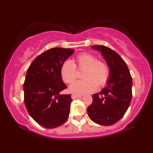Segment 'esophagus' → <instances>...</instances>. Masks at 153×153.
<instances>
[{
    "instance_id": "esophagus-1",
    "label": "esophagus",
    "mask_w": 153,
    "mask_h": 153,
    "mask_svg": "<svg viewBox=\"0 0 153 153\" xmlns=\"http://www.w3.org/2000/svg\"><path fill=\"white\" fill-rule=\"evenodd\" d=\"M80 97H82V95H80V94H72L71 96V98L73 99H78V98H80Z\"/></svg>"
}]
</instances>
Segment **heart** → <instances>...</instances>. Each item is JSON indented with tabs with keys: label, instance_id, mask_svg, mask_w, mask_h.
I'll return each mask as SVG.
<instances>
[{
	"label": "heart",
	"instance_id": "heart-1",
	"mask_svg": "<svg viewBox=\"0 0 153 153\" xmlns=\"http://www.w3.org/2000/svg\"><path fill=\"white\" fill-rule=\"evenodd\" d=\"M83 70L82 77L83 80L72 84L69 91L75 94H85L101 88L108 81L109 69L104 62L98 60L96 56L90 53H81L73 59V62L67 60L62 63L60 75L65 83L71 84L76 79L75 68Z\"/></svg>",
	"mask_w": 153,
	"mask_h": 153
}]
</instances>
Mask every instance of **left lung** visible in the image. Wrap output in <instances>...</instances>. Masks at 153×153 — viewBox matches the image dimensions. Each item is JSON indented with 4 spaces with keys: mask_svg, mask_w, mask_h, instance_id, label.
<instances>
[{
    "mask_svg": "<svg viewBox=\"0 0 153 153\" xmlns=\"http://www.w3.org/2000/svg\"><path fill=\"white\" fill-rule=\"evenodd\" d=\"M91 48L102 54L109 68V77L106 87L92 96L88 115L96 124L110 126L120 120L129 108L132 96V78L126 62L115 51L103 45H94Z\"/></svg>",
    "mask_w": 153,
    "mask_h": 153,
    "instance_id": "left-lung-1",
    "label": "left lung"
}]
</instances>
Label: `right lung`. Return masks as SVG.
Instances as JSON below:
<instances>
[{"instance_id":"1","label":"right lung","mask_w":153,"mask_h":153,"mask_svg":"<svg viewBox=\"0 0 153 153\" xmlns=\"http://www.w3.org/2000/svg\"><path fill=\"white\" fill-rule=\"evenodd\" d=\"M72 49L48 50L31 62L24 84V103L29 115L42 127L52 129L68 118L71 95L61 94L67 85L62 81V63L74 53Z\"/></svg>"}]
</instances>
